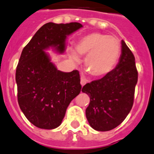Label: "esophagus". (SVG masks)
<instances>
[{"instance_id":"1","label":"esophagus","mask_w":154,"mask_h":154,"mask_svg":"<svg viewBox=\"0 0 154 154\" xmlns=\"http://www.w3.org/2000/svg\"><path fill=\"white\" fill-rule=\"evenodd\" d=\"M86 84H87V80H86L85 78H83V77H82L81 80H80V84H81V86L82 87H84Z\"/></svg>"}]
</instances>
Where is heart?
<instances>
[{
    "mask_svg": "<svg viewBox=\"0 0 154 154\" xmlns=\"http://www.w3.org/2000/svg\"><path fill=\"white\" fill-rule=\"evenodd\" d=\"M76 51L70 48V57L79 62L80 57L77 54L86 56L87 71L94 77H101L115 68L121 56L122 46L116 37L96 32L81 37L76 44Z\"/></svg>",
    "mask_w": 154,
    "mask_h": 154,
    "instance_id": "b5f03b06",
    "label": "heart"
}]
</instances>
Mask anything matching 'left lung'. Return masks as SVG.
Segmentation results:
<instances>
[{
  "label": "left lung",
  "instance_id": "8db88e82",
  "mask_svg": "<svg viewBox=\"0 0 154 154\" xmlns=\"http://www.w3.org/2000/svg\"><path fill=\"white\" fill-rule=\"evenodd\" d=\"M137 77L134 56L122 40V54L116 68L82 88L90 98L86 116L93 129L110 131L125 119L133 106Z\"/></svg>",
  "mask_w": 154,
  "mask_h": 154
}]
</instances>
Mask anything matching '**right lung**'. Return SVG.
I'll list each match as a JSON object with an SVG mask.
<instances>
[{"instance_id":"add662e5","label":"right lung","mask_w":154,"mask_h":154,"mask_svg":"<svg viewBox=\"0 0 154 154\" xmlns=\"http://www.w3.org/2000/svg\"><path fill=\"white\" fill-rule=\"evenodd\" d=\"M82 26L79 23H48L23 49L16 70L17 100L24 116L37 128L58 127L67 106L80 93L78 70H58L45 50L51 47L63 53L67 35Z\"/></svg>"}]
</instances>
